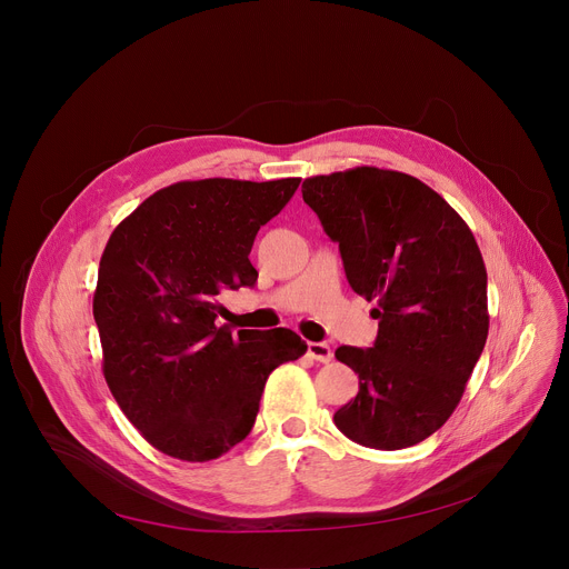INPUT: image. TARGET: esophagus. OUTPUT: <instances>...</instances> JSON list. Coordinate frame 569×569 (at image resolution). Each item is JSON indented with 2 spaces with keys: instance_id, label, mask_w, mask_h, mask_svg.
<instances>
[{
  "instance_id": "esophagus-1",
  "label": "esophagus",
  "mask_w": 569,
  "mask_h": 569,
  "mask_svg": "<svg viewBox=\"0 0 569 569\" xmlns=\"http://www.w3.org/2000/svg\"><path fill=\"white\" fill-rule=\"evenodd\" d=\"M307 352H309L311 359H316L320 363H329L331 357H333V352H331V348L327 343H309Z\"/></svg>"
}]
</instances>
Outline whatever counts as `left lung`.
Listing matches in <instances>:
<instances>
[{"label":"left lung","instance_id":"obj_1","mask_svg":"<svg viewBox=\"0 0 569 569\" xmlns=\"http://www.w3.org/2000/svg\"><path fill=\"white\" fill-rule=\"evenodd\" d=\"M305 203L338 242L352 290L375 301L372 348L340 346L359 393L333 413L348 439L398 450L456 411L487 329V272L473 233L419 178L357 167L313 176Z\"/></svg>","mask_w":569,"mask_h":569}]
</instances>
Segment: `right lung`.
<instances>
[{"mask_svg":"<svg viewBox=\"0 0 569 569\" xmlns=\"http://www.w3.org/2000/svg\"><path fill=\"white\" fill-rule=\"evenodd\" d=\"M301 178L182 180L113 229L98 270L93 318L111 396L164 456L208 462L253 428L270 372L307 352L290 329L217 327L226 288L253 286L260 226Z\"/></svg>","mask_w":569,"mask_h":569,"instance_id":"right-lung-1","label":"right lung"}]
</instances>
